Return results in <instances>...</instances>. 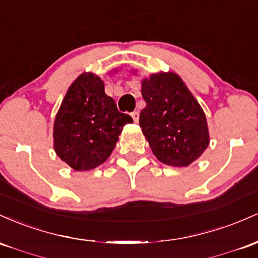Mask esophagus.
Here are the masks:
<instances>
[{"label":"esophagus","mask_w":258,"mask_h":258,"mask_svg":"<svg viewBox=\"0 0 258 258\" xmlns=\"http://www.w3.org/2000/svg\"><path fill=\"white\" fill-rule=\"evenodd\" d=\"M132 117H133V119H134L135 123H138V121H139V112L138 111L132 112Z\"/></svg>","instance_id":"esophagus-1"}]
</instances>
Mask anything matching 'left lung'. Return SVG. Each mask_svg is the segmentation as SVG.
<instances>
[{"label": "left lung", "mask_w": 258, "mask_h": 258, "mask_svg": "<svg viewBox=\"0 0 258 258\" xmlns=\"http://www.w3.org/2000/svg\"><path fill=\"white\" fill-rule=\"evenodd\" d=\"M141 94L146 106L139 123L156 157L175 167L198 160L210 143L206 115L183 80L153 74L143 80Z\"/></svg>", "instance_id": "8db88e82"}]
</instances>
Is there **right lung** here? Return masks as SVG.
I'll use <instances>...</instances> for the list:
<instances>
[{"label": "right lung", "instance_id": "1", "mask_svg": "<svg viewBox=\"0 0 258 258\" xmlns=\"http://www.w3.org/2000/svg\"><path fill=\"white\" fill-rule=\"evenodd\" d=\"M129 114L118 111L98 77L84 73L72 84L53 125L54 151L75 170L103 163L113 151Z\"/></svg>", "mask_w": 258, "mask_h": 258}]
</instances>
